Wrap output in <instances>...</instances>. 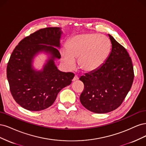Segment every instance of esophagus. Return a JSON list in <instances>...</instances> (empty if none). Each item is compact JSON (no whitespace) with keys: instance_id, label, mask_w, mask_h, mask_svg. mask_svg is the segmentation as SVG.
Listing matches in <instances>:
<instances>
[{"instance_id":"1","label":"esophagus","mask_w":146,"mask_h":146,"mask_svg":"<svg viewBox=\"0 0 146 146\" xmlns=\"http://www.w3.org/2000/svg\"><path fill=\"white\" fill-rule=\"evenodd\" d=\"M79 79L78 76H77V75H75V76H74L73 79V81H76V80H78Z\"/></svg>"}]
</instances>
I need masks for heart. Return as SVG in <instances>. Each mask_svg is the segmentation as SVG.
<instances>
[{
    "mask_svg": "<svg viewBox=\"0 0 146 146\" xmlns=\"http://www.w3.org/2000/svg\"><path fill=\"white\" fill-rule=\"evenodd\" d=\"M111 43L105 36L95 33L74 36L70 39L67 49L61 51L62 60L66 67L73 69L76 60L85 72L95 71L101 67L109 57Z\"/></svg>",
    "mask_w": 146,
    "mask_h": 146,
    "instance_id": "b5f03b06",
    "label": "heart"
}]
</instances>
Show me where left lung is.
Instances as JSON below:
<instances>
[{
    "instance_id": "8db88e82",
    "label": "left lung",
    "mask_w": 146,
    "mask_h": 146,
    "mask_svg": "<svg viewBox=\"0 0 146 146\" xmlns=\"http://www.w3.org/2000/svg\"><path fill=\"white\" fill-rule=\"evenodd\" d=\"M111 51L95 71L79 78L84 85L80 96L82 105L96 113H106L118 108L132 86L134 72L126 49L110 35Z\"/></svg>"
}]
</instances>
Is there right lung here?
I'll list each match as a JSON object with an SVG mask.
<instances>
[{
    "label": "right lung",
    "instance_id": "obj_1",
    "mask_svg": "<svg viewBox=\"0 0 146 146\" xmlns=\"http://www.w3.org/2000/svg\"><path fill=\"white\" fill-rule=\"evenodd\" d=\"M60 29L48 27L25 37L14 49L7 65V76L10 90L18 104L30 111H40L52 105L58 93L69 86L74 76L62 72L54 60L60 59ZM45 51L50 58L41 71H36L31 64L34 56Z\"/></svg>",
    "mask_w": 146,
    "mask_h": 146
}]
</instances>
